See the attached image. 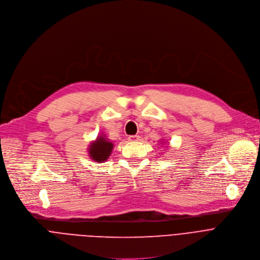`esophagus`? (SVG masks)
<instances>
[{
  "mask_svg": "<svg viewBox=\"0 0 260 260\" xmlns=\"http://www.w3.org/2000/svg\"><path fill=\"white\" fill-rule=\"evenodd\" d=\"M139 138H140L139 135H131V136L128 137V140L131 141V142H135V141H138Z\"/></svg>",
  "mask_w": 260,
  "mask_h": 260,
  "instance_id": "34e87169",
  "label": "esophagus"
}]
</instances>
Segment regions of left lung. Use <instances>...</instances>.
Returning <instances> with one entry per match:
<instances>
[{
    "mask_svg": "<svg viewBox=\"0 0 260 260\" xmlns=\"http://www.w3.org/2000/svg\"><path fill=\"white\" fill-rule=\"evenodd\" d=\"M164 140V139H163ZM160 142H164V141H160Z\"/></svg>",
    "mask_w": 260,
    "mask_h": 260,
    "instance_id": "left-lung-1",
    "label": "left lung"
}]
</instances>
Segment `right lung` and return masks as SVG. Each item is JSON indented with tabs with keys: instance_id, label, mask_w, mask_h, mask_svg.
Segmentation results:
<instances>
[{
	"instance_id": "add662e5",
	"label": "right lung",
	"mask_w": 260,
	"mask_h": 260,
	"mask_svg": "<svg viewBox=\"0 0 260 260\" xmlns=\"http://www.w3.org/2000/svg\"><path fill=\"white\" fill-rule=\"evenodd\" d=\"M113 148L114 143L105 134H100L95 140L90 142L87 150L91 160L97 163H102L111 157Z\"/></svg>"
}]
</instances>
